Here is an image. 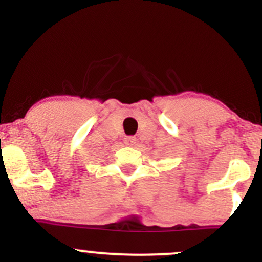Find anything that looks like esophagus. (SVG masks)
Segmentation results:
<instances>
[{
  "label": "esophagus",
  "instance_id": "34e87169",
  "mask_svg": "<svg viewBox=\"0 0 262 262\" xmlns=\"http://www.w3.org/2000/svg\"><path fill=\"white\" fill-rule=\"evenodd\" d=\"M137 143V138L135 137H125L124 138V144L127 146H134Z\"/></svg>",
  "mask_w": 262,
  "mask_h": 262
}]
</instances>
